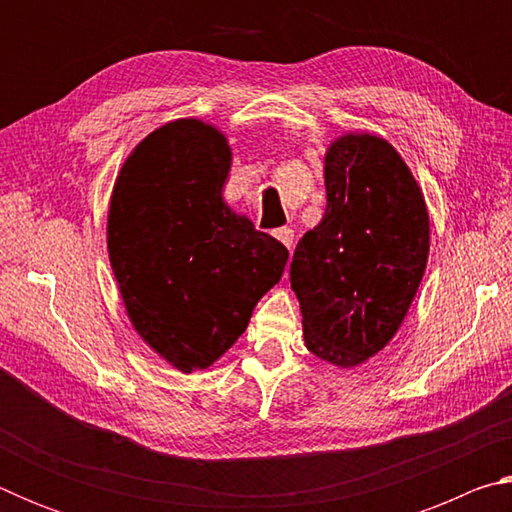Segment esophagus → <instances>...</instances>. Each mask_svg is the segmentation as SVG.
<instances>
[{"instance_id":"obj_1","label":"esophagus","mask_w":512,"mask_h":512,"mask_svg":"<svg viewBox=\"0 0 512 512\" xmlns=\"http://www.w3.org/2000/svg\"><path fill=\"white\" fill-rule=\"evenodd\" d=\"M275 239L282 241V244L291 250V246H293V230H291V228L275 230Z\"/></svg>"}]
</instances>
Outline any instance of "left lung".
Here are the masks:
<instances>
[{
    "mask_svg": "<svg viewBox=\"0 0 512 512\" xmlns=\"http://www.w3.org/2000/svg\"><path fill=\"white\" fill-rule=\"evenodd\" d=\"M327 207L298 241L291 289L305 345L336 368L375 357L402 327L429 259V212L384 137L343 133L325 151Z\"/></svg>",
    "mask_w": 512,
    "mask_h": 512,
    "instance_id": "1",
    "label": "left lung"
}]
</instances>
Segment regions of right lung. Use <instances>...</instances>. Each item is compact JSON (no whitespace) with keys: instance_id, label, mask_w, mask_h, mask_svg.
Segmentation results:
<instances>
[{"instance_id":"obj_1","label":"right lung","mask_w":512,"mask_h":512,"mask_svg":"<svg viewBox=\"0 0 512 512\" xmlns=\"http://www.w3.org/2000/svg\"><path fill=\"white\" fill-rule=\"evenodd\" d=\"M230 167L219 128L194 117L167 121L131 151L110 194L108 257L126 316L185 375L232 348L289 259L280 241L223 201Z\"/></svg>"}]
</instances>
